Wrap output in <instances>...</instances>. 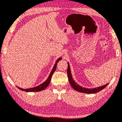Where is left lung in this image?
<instances>
[{
	"mask_svg": "<svg viewBox=\"0 0 122 122\" xmlns=\"http://www.w3.org/2000/svg\"><path fill=\"white\" fill-rule=\"evenodd\" d=\"M67 74H68V78L69 81V82H70L71 86H72V87L75 90L81 92L86 93V94H95V93L101 91V90H102L104 88H105L108 85V83H107V84L105 85L104 86H102L101 87H97L95 88H92V89H90V88L88 89V88H83L82 87L80 86L79 85L77 84V83L73 80V79L72 78V76H71V74L70 72V66H69V63H68V67L67 69Z\"/></svg>",
	"mask_w": 122,
	"mask_h": 122,
	"instance_id": "1",
	"label": "left lung"
}]
</instances>
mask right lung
<instances>
[{
    "mask_svg": "<svg viewBox=\"0 0 122 122\" xmlns=\"http://www.w3.org/2000/svg\"><path fill=\"white\" fill-rule=\"evenodd\" d=\"M61 59H62L61 58H60L58 60H57L56 61V64H54L53 68V69H52V70L51 71V72L50 73V74L49 77L47 78V80L45 81L42 84L40 85L39 86H37V87H34V88H28V89H22V88H20V87H17L20 90H24V91H25V92H40V91H41V90H44V89H45V88H47V86H48L49 85L50 82V81H51V78L52 77V75H53L54 72L56 70L57 64H58V62L60 60H61Z\"/></svg>",
    "mask_w": 122,
    "mask_h": 122,
    "instance_id": "right-lung-1",
    "label": "right lung"
}]
</instances>
